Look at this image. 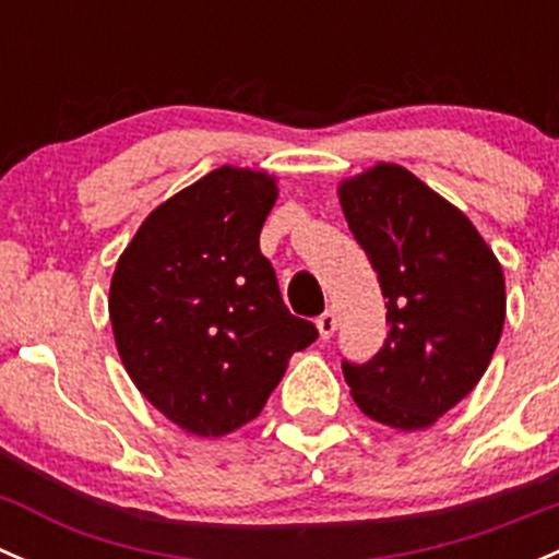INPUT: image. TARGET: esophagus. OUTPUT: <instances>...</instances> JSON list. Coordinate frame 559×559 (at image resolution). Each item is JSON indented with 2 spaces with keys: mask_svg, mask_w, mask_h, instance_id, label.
Segmentation results:
<instances>
[{
  "mask_svg": "<svg viewBox=\"0 0 559 559\" xmlns=\"http://www.w3.org/2000/svg\"><path fill=\"white\" fill-rule=\"evenodd\" d=\"M318 331H320V336H323V340H331V336H334V331H336V312H334V309H325V312L320 314Z\"/></svg>",
  "mask_w": 559,
  "mask_h": 559,
  "instance_id": "34e87169",
  "label": "esophagus"
}]
</instances>
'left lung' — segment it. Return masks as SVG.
Wrapping results in <instances>:
<instances>
[{"instance_id":"1","label":"left lung","mask_w":559,"mask_h":559,"mask_svg":"<svg viewBox=\"0 0 559 559\" xmlns=\"http://www.w3.org/2000/svg\"><path fill=\"white\" fill-rule=\"evenodd\" d=\"M340 203L389 309L378 356L342 361L353 400L385 427H432L475 389L500 342V263L465 214L402 165L342 181Z\"/></svg>"}]
</instances>
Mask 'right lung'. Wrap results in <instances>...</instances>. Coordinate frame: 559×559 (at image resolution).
<instances>
[{
    "label": "right lung",
    "instance_id": "add662e5",
    "mask_svg": "<svg viewBox=\"0 0 559 559\" xmlns=\"http://www.w3.org/2000/svg\"><path fill=\"white\" fill-rule=\"evenodd\" d=\"M274 201V176L223 165L143 219L110 280V325L127 374L198 438L252 421L287 358L318 340L285 307L261 252Z\"/></svg>",
    "mask_w": 559,
    "mask_h": 559
}]
</instances>
